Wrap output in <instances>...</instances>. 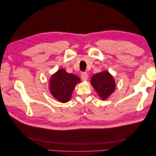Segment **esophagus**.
Instances as JSON below:
<instances>
[{
	"label": "esophagus",
	"instance_id": "34e87169",
	"mask_svg": "<svg viewBox=\"0 0 156 156\" xmlns=\"http://www.w3.org/2000/svg\"><path fill=\"white\" fill-rule=\"evenodd\" d=\"M81 76V78H82L83 81H87L88 77V73L87 72H82Z\"/></svg>",
	"mask_w": 156,
	"mask_h": 156
}]
</instances>
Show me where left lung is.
<instances>
[{
    "instance_id": "left-lung-1",
    "label": "left lung",
    "mask_w": 156,
    "mask_h": 156,
    "mask_svg": "<svg viewBox=\"0 0 156 156\" xmlns=\"http://www.w3.org/2000/svg\"><path fill=\"white\" fill-rule=\"evenodd\" d=\"M91 84L102 100H105L114 92L115 80L107 72L94 75L91 79Z\"/></svg>"
}]
</instances>
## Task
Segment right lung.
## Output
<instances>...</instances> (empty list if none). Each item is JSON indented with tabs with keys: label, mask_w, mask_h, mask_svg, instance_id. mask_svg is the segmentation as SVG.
<instances>
[{
	"label": "right lung",
	"mask_w": 156,
	"mask_h": 156,
	"mask_svg": "<svg viewBox=\"0 0 156 156\" xmlns=\"http://www.w3.org/2000/svg\"><path fill=\"white\" fill-rule=\"evenodd\" d=\"M80 79L72 73H68L64 69L58 70L51 77L49 89L53 96L62 103L68 101L76 84Z\"/></svg>",
	"instance_id": "right-lung-1"
}]
</instances>
